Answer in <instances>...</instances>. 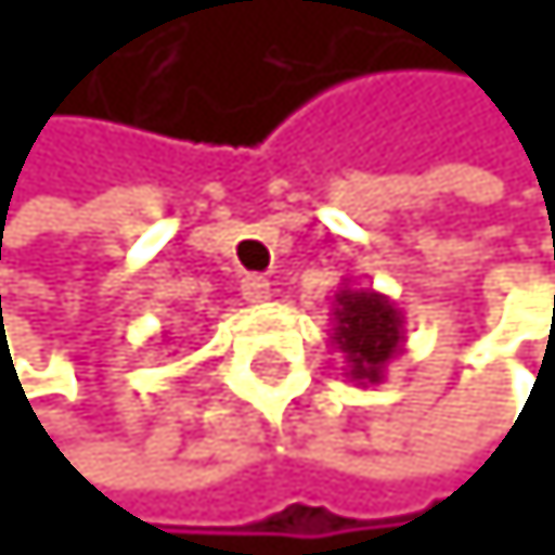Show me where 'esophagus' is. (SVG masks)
Masks as SVG:
<instances>
[{
    "label": "esophagus",
    "mask_w": 555,
    "mask_h": 555,
    "mask_svg": "<svg viewBox=\"0 0 555 555\" xmlns=\"http://www.w3.org/2000/svg\"><path fill=\"white\" fill-rule=\"evenodd\" d=\"M240 292H243L246 301H267V298H271V281L260 278V274H246L240 281Z\"/></svg>",
    "instance_id": "1"
}]
</instances>
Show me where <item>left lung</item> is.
<instances>
[{"label": "left lung", "mask_w": 555, "mask_h": 555, "mask_svg": "<svg viewBox=\"0 0 555 555\" xmlns=\"http://www.w3.org/2000/svg\"><path fill=\"white\" fill-rule=\"evenodd\" d=\"M330 344L344 354L347 378L354 386H378L386 378L389 361L403 354L406 347V320L399 306L375 288H344L333 295L330 309Z\"/></svg>", "instance_id": "obj_1"}]
</instances>
